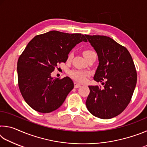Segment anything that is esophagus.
Returning <instances> with one entry per match:
<instances>
[{"label":"esophagus","instance_id":"34e87169","mask_svg":"<svg viewBox=\"0 0 147 147\" xmlns=\"http://www.w3.org/2000/svg\"><path fill=\"white\" fill-rule=\"evenodd\" d=\"M80 87H81L80 84H79L76 82H74V88H78Z\"/></svg>","mask_w":147,"mask_h":147}]
</instances>
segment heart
<instances>
[{"label": "heart", "mask_w": 147, "mask_h": 147, "mask_svg": "<svg viewBox=\"0 0 147 147\" xmlns=\"http://www.w3.org/2000/svg\"><path fill=\"white\" fill-rule=\"evenodd\" d=\"M96 54L92 50H86V51H84L83 54L84 56H85L86 59H88L89 56H91L92 54ZM73 56V54L72 52L69 54L67 59L68 60H71ZM89 73L87 71H83L80 70H77V69H73V70H71L69 72V75L76 82H84V81L86 80V77L88 76Z\"/></svg>", "instance_id": "1"}]
</instances>
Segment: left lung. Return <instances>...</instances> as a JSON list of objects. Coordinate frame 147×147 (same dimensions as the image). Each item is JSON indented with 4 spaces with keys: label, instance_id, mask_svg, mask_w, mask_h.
<instances>
[{
    "label": "left lung",
    "instance_id": "1",
    "mask_svg": "<svg viewBox=\"0 0 147 147\" xmlns=\"http://www.w3.org/2000/svg\"><path fill=\"white\" fill-rule=\"evenodd\" d=\"M98 57L94 80L106 81L101 86H89L86 107L96 117L108 119L117 116L131 100L137 83V72L126 47L105 36L85 35Z\"/></svg>",
    "mask_w": 147,
    "mask_h": 147
}]
</instances>
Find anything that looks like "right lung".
<instances>
[{"label": "right lung", "mask_w": 147, "mask_h": 147, "mask_svg": "<svg viewBox=\"0 0 147 147\" xmlns=\"http://www.w3.org/2000/svg\"><path fill=\"white\" fill-rule=\"evenodd\" d=\"M82 41V34L53 30L35 36L17 61L18 85L24 100L40 113H50L60 107L74 84L68 76L52 78L57 65L65 63L72 49Z\"/></svg>", "instance_id": "right-lung-1"}]
</instances>
